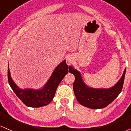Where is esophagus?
<instances>
[{
  "label": "esophagus",
  "instance_id": "34e87169",
  "mask_svg": "<svg viewBox=\"0 0 131 131\" xmlns=\"http://www.w3.org/2000/svg\"><path fill=\"white\" fill-rule=\"evenodd\" d=\"M73 58L71 55H68L67 56V63L68 65H70L73 63Z\"/></svg>",
  "mask_w": 131,
  "mask_h": 131
}]
</instances>
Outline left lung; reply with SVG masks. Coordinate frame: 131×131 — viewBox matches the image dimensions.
<instances>
[{
    "label": "left lung",
    "mask_w": 131,
    "mask_h": 131,
    "mask_svg": "<svg viewBox=\"0 0 131 131\" xmlns=\"http://www.w3.org/2000/svg\"><path fill=\"white\" fill-rule=\"evenodd\" d=\"M69 72L75 75L73 87L77 100L81 105L92 108L99 109L107 107L118 97L122 91L126 69L118 82L109 89H95L88 86L83 82L78 70L70 66Z\"/></svg>",
    "instance_id": "8db88e82"
}]
</instances>
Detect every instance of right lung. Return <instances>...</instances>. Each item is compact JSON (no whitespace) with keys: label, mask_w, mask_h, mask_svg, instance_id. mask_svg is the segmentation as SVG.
<instances>
[{"label":"right lung","mask_w":131,"mask_h":131,"mask_svg":"<svg viewBox=\"0 0 131 131\" xmlns=\"http://www.w3.org/2000/svg\"><path fill=\"white\" fill-rule=\"evenodd\" d=\"M70 67L66 63V60L56 67L47 83L41 89H20L11 78L10 70L8 67V81L11 89L16 95L27 107H40L47 105L54 97L58 86L63 78L68 73Z\"/></svg>","instance_id":"1"}]
</instances>
